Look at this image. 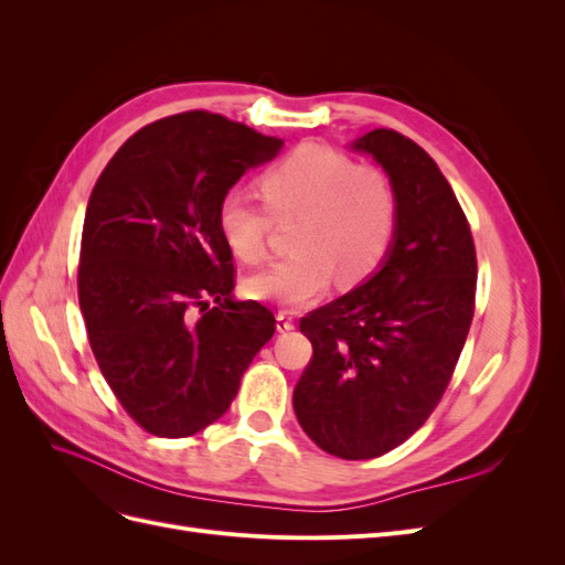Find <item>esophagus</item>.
<instances>
[{"label": "esophagus", "mask_w": 565, "mask_h": 565, "mask_svg": "<svg viewBox=\"0 0 565 565\" xmlns=\"http://www.w3.org/2000/svg\"><path fill=\"white\" fill-rule=\"evenodd\" d=\"M276 328H278V332H289V330H295V320H292V316H289L287 311H278V316H276Z\"/></svg>", "instance_id": "esophagus-1"}]
</instances>
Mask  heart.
<instances>
[{
	"label": "heart",
	"instance_id": "1",
	"mask_svg": "<svg viewBox=\"0 0 565 565\" xmlns=\"http://www.w3.org/2000/svg\"><path fill=\"white\" fill-rule=\"evenodd\" d=\"M259 188L266 207L243 188H231L218 202V228L237 259H266L270 215L299 221L292 231L297 252L247 278L252 299L299 309L328 292L334 273L355 285L384 262L398 221L396 191L384 169L301 143L266 169Z\"/></svg>",
	"mask_w": 565,
	"mask_h": 565
}]
</instances>
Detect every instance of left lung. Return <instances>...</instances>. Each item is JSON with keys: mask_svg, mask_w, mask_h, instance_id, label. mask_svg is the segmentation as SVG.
I'll return each mask as SVG.
<instances>
[{"mask_svg": "<svg viewBox=\"0 0 565 565\" xmlns=\"http://www.w3.org/2000/svg\"><path fill=\"white\" fill-rule=\"evenodd\" d=\"M351 148L388 174L396 235L367 282L301 318L313 358L295 413L320 450L372 459L413 436L450 384L473 318L476 247L424 148L393 129H372Z\"/></svg>", "mask_w": 565, "mask_h": 565, "instance_id": "left-lung-1", "label": "left lung"}]
</instances>
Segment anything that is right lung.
<instances>
[{"label": "right lung", "mask_w": 565, "mask_h": 565, "mask_svg": "<svg viewBox=\"0 0 565 565\" xmlns=\"http://www.w3.org/2000/svg\"><path fill=\"white\" fill-rule=\"evenodd\" d=\"M280 148L276 136L191 110L129 136L94 185L79 309L115 398L152 436L185 438L216 422L276 332L266 306L231 295L218 202Z\"/></svg>", "instance_id": "1"}]
</instances>
